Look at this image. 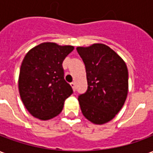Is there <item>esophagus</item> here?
I'll use <instances>...</instances> for the list:
<instances>
[{
  "mask_svg": "<svg viewBox=\"0 0 153 153\" xmlns=\"http://www.w3.org/2000/svg\"><path fill=\"white\" fill-rule=\"evenodd\" d=\"M70 86H71V88H73L74 92V91H75V89H76V87H75V83H70Z\"/></svg>",
  "mask_w": 153,
  "mask_h": 153,
  "instance_id": "34e87169",
  "label": "esophagus"
}]
</instances>
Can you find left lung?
Listing matches in <instances>:
<instances>
[{
  "instance_id": "obj_1",
  "label": "left lung",
  "mask_w": 153,
  "mask_h": 153,
  "mask_svg": "<svg viewBox=\"0 0 153 153\" xmlns=\"http://www.w3.org/2000/svg\"><path fill=\"white\" fill-rule=\"evenodd\" d=\"M86 68L88 90L79 97L83 116L95 125L115 118L125 104L128 91L127 65L118 54L102 43L78 47Z\"/></svg>"
}]
</instances>
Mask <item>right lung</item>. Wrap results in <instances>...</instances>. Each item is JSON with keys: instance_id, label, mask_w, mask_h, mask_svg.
Returning <instances> with one entry per match:
<instances>
[{"instance_id": "1", "label": "right lung", "mask_w": 153, "mask_h": 153, "mask_svg": "<svg viewBox=\"0 0 153 153\" xmlns=\"http://www.w3.org/2000/svg\"><path fill=\"white\" fill-rule=\"evenodd\" d=\"M74 48L48 42L25 55L19 70V92L25 108L35 118L48 120L56 117L73 93L64 79L62 62Z\"/></svg>"}]
</instances>
